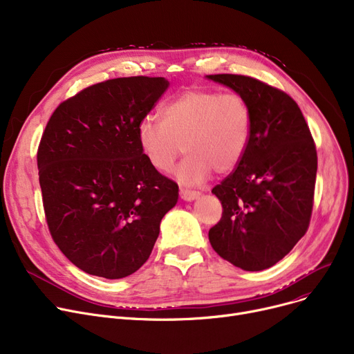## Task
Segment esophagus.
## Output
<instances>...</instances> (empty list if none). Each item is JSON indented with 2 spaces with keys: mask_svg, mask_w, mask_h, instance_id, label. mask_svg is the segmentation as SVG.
I'll return each mask as SVG.
<instances>
[{
  "mask_svg": "<svg viewBox=\"0 0 354 354\" xmlns=\"http://www.w3.org/2000/svg\"><path fill=\"white\" fill-rule=\"evenodd\" d=\"M179 195H180V198L183 199V201H194V199H196L201 194L198 192V191H191V189H180L179 191Z\"/></svg>",
  "mask_w": 354,
  "mask_h": 354,
  "instance_id": "1",
  "label": "esophagus"
}]
</instances>
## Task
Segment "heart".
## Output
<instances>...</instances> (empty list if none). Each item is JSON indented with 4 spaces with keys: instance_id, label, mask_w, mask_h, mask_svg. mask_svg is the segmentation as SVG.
I'll list each match as a JSON object with an SVG mask.
<instances>
[{
    "instance_id": "b5f03b06",
    "label": "heart",
    "mask_w": 354,
    "mask_h": 354,
    "mask_svg": "<svg viewBox=\"0 0 354 354\" xmlns=\"http://www.w3.org/2000/svg\"><path fill=\"white\" fill-rule=\"evenodd\" d=\"M162 120L145 118L138 126V140L146 160L167 174L180 153L185 158L178 179L185 185L207 180L212 169L231 172L243 159L251 136V111L235 93L194 88L167 102Z\"/></svg>"
}]
</instances>
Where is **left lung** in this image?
Wrapping results in <instances>:
<instances>
[{
	"label": "left lung",
	"instance_id": "1",
	"mask_svg": "<svg viewBox=\"0 0 354 354\" xmlns=\"http://www.w3.org/2000/svg\"><path fill=\"white\" fill-rule=\"evenodd\" d=\"M251 111L245 155L212 194L222 216L209 230L215 252L245 271L283 259L308 230L317 151L301 110L286 91L241 74H211Z\"/></svg>",
	"mask_w": 354,
	"mask_h": 354
}]
</instances>
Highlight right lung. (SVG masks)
<instances>
[{
	"mask_svg": "<svg viewBox=\"0 0 354 354\" xmlns=\"http://www.w3.org/2000/svg\"><path fill=\"white\" fill-rule=\"evenodd\" d=\"M169 86L119 77L88 86L54 110L37 151L51 238L77 268L109 280L151 255L178 185L142 152L138 126Z\"/></svg>",
	"mask_w": 354,
	"mask_h": 354,
	"instance_id": "add662e5",
	"label": "right lung"
}]
</instances>
